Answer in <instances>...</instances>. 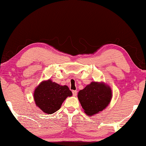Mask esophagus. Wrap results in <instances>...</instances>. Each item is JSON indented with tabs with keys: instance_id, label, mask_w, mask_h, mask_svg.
<instances>
[{
	"instance_id": "34e87169",
	"label": "esophagus",
	"mask_w": 146,
	"mask_h": 146,
	"mask_svg": "<svg viewBox=\"0 0 146 146\" xmlns=\"http://www.w3.org/2000/svg\"><path fill=\"white\" fill-rule=\"evenodd\" d=\"M72 93H73V96H77V92L76 91V90H73V91L72 92Z\"/></svg>"
}]
</instances>
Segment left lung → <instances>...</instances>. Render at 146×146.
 <instances>
[{
  "label": "left lung",
  "mask_w": 146,
  "mask_h": 146,
  "mask_svg": "<svg viewBox=\"0 0 146 146\" xmlns=\"http://www.w3.org/2000/svg\"><path fill=\"white\" fill-rule=\"evenodd\" d=\"M78 99L84 112L89 116L98 114L107 107L112 98L109 85L103 82H92L78 93Z\"/></svg>",
  "instance_id": "left-lung-1"
}]
</instances>
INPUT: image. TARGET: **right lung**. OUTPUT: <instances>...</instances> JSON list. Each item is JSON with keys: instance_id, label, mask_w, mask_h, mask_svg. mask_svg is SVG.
Returning a JSON list of instances; mask_svg holds the SVG:
<instances>
[{"instance_id": "obj_1", "label": "right lung", "mask_w": 146, "mask_h": 146, "mask_svg": "<svg viewBox=\"0 0 146 146\" xmlns=\"http://www.w3.org/2000/svg\"><path fill=\"white\" fill-rule=\"evenodd\" d=\"M71 96L72 92L68 86L60 85L50 79L41 82L34 92L36 105L47 114L59 110L65 99Z\"/></svg>"}]
</instances>
